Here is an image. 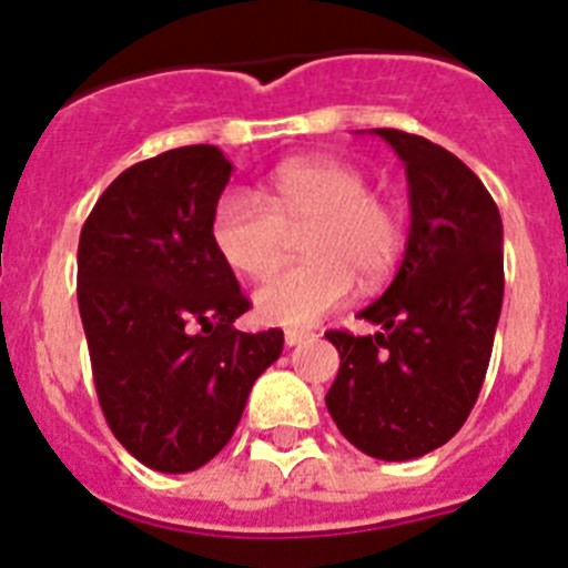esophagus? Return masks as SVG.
Returning a JSON list of instances; mask_svg holds the SVG:
<instances>
[{"instance_id": "esophagus-1", "label": "esophagus", "mask_w": 568, "mask_h": 568, "mask_svg": "<svg viewBox=\"0 0 568 568\" xmlns=\"http://www.w3.org/2000/svg\"><path fill=\"white\" fill-rule=\"evenodd\" d=\"M308 331H285V345L288 347H294V345H300V342H305L308 339Z\"/></svg>"}]
</instances>
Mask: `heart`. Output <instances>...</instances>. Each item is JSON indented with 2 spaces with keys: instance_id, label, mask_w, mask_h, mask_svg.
<instances>
[{
  "instance_id": "heart-1",
  "label": "heart",
  "mask_w": 568,
  "mask_h": 568,
  "mask_svg": "<svg viewBox=\"0 0 568 568\" xmlns=\"http://www.w3.org/2000/svg\"><path fill=\"white\" fill-rule=\"evenodd\" d=\"M303 227L305 263L254 294V311L268 325L308 328L345 303L356 277L362 285L385 280L405 246L398 209L371 195L359 170L328 158L277 166L263 201L246 189L226 192L212 214V243L234 274L263 280L283 257L285 234Z\"/></svg>"
}]
</instances>
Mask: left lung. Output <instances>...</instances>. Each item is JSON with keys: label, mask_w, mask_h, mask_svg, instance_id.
<instances>
[{"label": "left lung", "mask_w": 568, "mask_h": 568, "mask_svg": "<svg viewBox=\"0 0 568 568\" xmlns=\"http://www.w3.org/2000/svg\"><path fill=\"white\" fill-rule=\"evenodd\" d=\"M410 189V234L396 277L362 320L328 331L339 373L325 405L365 456L410 462L462 430L481 393L504 303V223L467 163L422 135L373 130Z\"/></svg>", "instance_id": "left-lung-1"}]
</instances>
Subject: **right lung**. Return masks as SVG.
<instances>
[{
    "mask_svg": "<svg viewBox=\"0 0 568 568\" xmlns=\"http://www.w3.org/2000/svg\"><path fill=\"white\" fill-rule=\"evenodd\" d=\"M217 146L141 161L81 229L79 311L112 436L158 473H192L229 444L283 331H234L248 311L212 243L232 178Z\"/></svg>",
    "mask_w": 568,
    "mask_h": 568,
    "instance_id": "1",
    "label": "right lung"
}]
</instances>
